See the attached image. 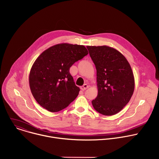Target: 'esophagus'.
Returning <instances> with one entry per match:
<instances>
[{"label":"esophagus","instance_id":"34e87169","mask_svg":"<svg viewBox=\"0 0 159 159\" xmlns=\"http://www.w3.org/2000/svg\"><path fill=\"white\" fill-rule=\"evenodd\" d=\"M88 87H89V86H88L87 84H84L82 86L80 87V89H81L82 91H84V90L86 89Z\"/></svg>","mask_w":159,"mask_h":159}]
</instances>
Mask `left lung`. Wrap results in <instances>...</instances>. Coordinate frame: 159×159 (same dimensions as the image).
<instances>
[{
	"instance_id": "obj_1",
	"label": "left lung",
	"mask_w": 159,
	"mask_h": 159,
	"mask_svg": "<svg viewBox=\"0 0 159 159\" xmlns=\"http://www.w3.org/2000/svg\"><path fill=\"white\" fill-rule=\"evenodd\" d=\"M97 69V97L91 103L94 110L106 115H113L127 104L134 93L135 80L125 57L116 49L107 46H86Z\"/></svg>"
}]
</instances>
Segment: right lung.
Wrapping results in <instances>:
<instances>
[{"label":"right lung","mask_w":159,"mask_h":159,"mask_svg":"<svg viewBox=\"0 0 159 159\" xmlns=\"http://www.w3.org/2000/svg\"><path fill=\"white\" fill-rule=\"evenodd\" d=\"M88 54L83 45L62 43L39 55L31 68L29 81L32 94L42 107L57 112L75 100L80 89L70 68Z\"/></svg>","instance_id":"add662e5"}]
</instances>
